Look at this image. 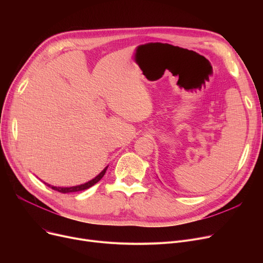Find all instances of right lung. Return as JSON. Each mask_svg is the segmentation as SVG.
I'll list each match as a JSON object with an SVG mask.
<instances>
[{"instance_id":"obj_1","label":"right lung","mask_w":263,"mask_h":263,"mask_svg":"<svg viewBox=\"0 0 263 263\" xmlns=\"http://www.w3.org/2000/svg\"><path fill=\"white\" fill-rule=\"evenodd\" d=\"M106 170H107V166L98 175L97 177H95L92 180H90V181H88V182H86V183H84V184H80V185H77V186H70V187H58V186H53V185H50V184H48V183H46L45 182V184H47L49 187H51L52 190H55V191H58V192H60V193H72V192H79V191H84V190H87V189H89L90 186H92L93 184H96L97 182L98 181H100L101 180V178L104 176V174H105V172H106Z\"/></svg>"}]
</instances>
